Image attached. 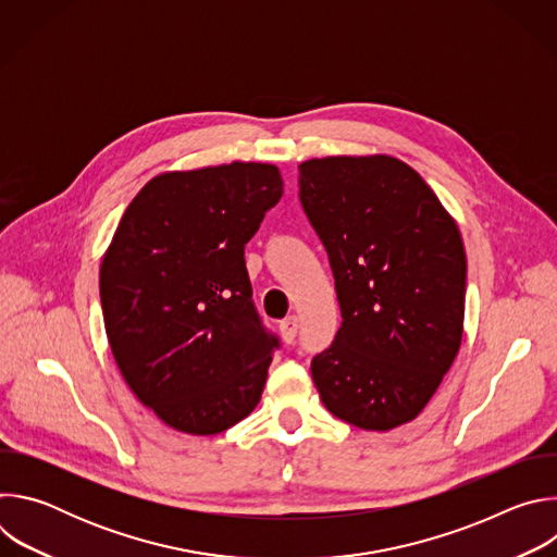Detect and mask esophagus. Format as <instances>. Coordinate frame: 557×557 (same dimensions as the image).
<instances>
[{
  "instance_id": "obj_1",
  "label": "esophagus",
  "mask_w": 557,
  "mask_h": 557,
  "mask_svg": "<svg viewBox=\"0 0 557 557\" xmlns=\"http://www.w3.org/2000/svg\"><path fill=\"white\" fill-rule=\"evenodd\" d=\"M297 329H299V320L295 314H288L286 320L280 322V333H282V339L286 344H295V337H297Z\"/></svg>"
}]
</instances>
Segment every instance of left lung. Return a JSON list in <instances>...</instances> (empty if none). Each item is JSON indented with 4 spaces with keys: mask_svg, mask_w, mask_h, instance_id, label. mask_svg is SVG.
Returning <instances> with one entry per match:
<instances>
[{
    "mask_svg": "<svg viewBox=\"0 0 557 557\" xmlns=\"http://www.w3.org/2000/svg\"><path fill=\"white\" fill-rule=\"evenodd\" d=\"M299 200L329 253L342 308L310 372L331 414L385 432L421 414L462 339L467 258L428 183L392 156L299 165Z\"/></svg>",
    "mask_w": 557,
    "mask_h": 557,
    "instance_id": "1",
    "label": "left lung"
}]
</instances>
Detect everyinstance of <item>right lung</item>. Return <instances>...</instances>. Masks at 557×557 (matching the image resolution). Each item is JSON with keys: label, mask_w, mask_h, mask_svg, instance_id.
I'll use <instances>...</instances> for the list:
<instances>
[{"label": "right lung", "mask_w": 557, "mask_h": 557, "mask_svg": "<svg viewBox=\"0 0 557 557\" xmlns=\"http://www.w3.org/2000/svg\"><path fill=\"white\" fill-rule=\"evenodd\" d=\"M280 170L231 163L151 178L125 209L99 290L116 366L170 428L211 436L260 404L273 350L245 245L280 202Z\"/></svg>", "instance_id": "add662e5"}]
</instances>
